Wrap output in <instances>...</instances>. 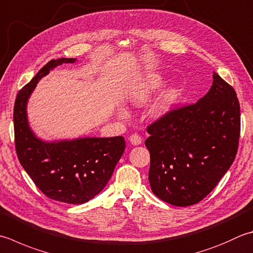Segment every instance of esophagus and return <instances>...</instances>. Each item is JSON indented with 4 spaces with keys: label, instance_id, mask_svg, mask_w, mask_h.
I'll return each mask as SVG.
<instances>
[{
    "label": "esophagus",
    "instance_id": "1",
    "mask_svg": "<svg viewBox=\"0 0 253 253\" xmlns=\"http://www.w3.org/2000/svg\"><path fill=\"white\" fill-rule=\"evenodd\" d=\"M129 141H130L131 145H133V146H139L140 143L142 142V139H141V137L139 135H137V133H133V135H131L129 137Z\"/></svg>",
    "mask_w": 253,
    "mask_h": 253
}]
</instances>
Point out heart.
<instances>
[{"label":"heart","mask_w":253,"mask_h":253,"mask_svg":"<svg viewBox=\"0 0 253 253\" xmlns=\"http://www.w3.org/2000/svg\"><path fill=\"white\" fill-rule=\"evenodd\" d=\"M161 83L162 78L159 74H151V76L143 79L136 86H133L128 97H129L130 102L135 104V105H142V104L149 101L150 96L161 85ZM177 96H179V92H177L176 87L168 88V90L162 93V95L155 105L152 106V115L155 117H161L171 112L177 101ZM118 114L124 116L126 113L124 111H120Z\"/></svg>","instance_id":"heart-1"}]
</instances>
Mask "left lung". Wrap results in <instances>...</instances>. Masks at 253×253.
I'll use <instances>...</instances> for the list:
<instances>
[{"mask_svg": "<svg viewBox=\"0 0 253 253\" xmlns=\"http://www.w3.org/2000/svg\"><path fill=\"white\" fill-rule=\"evenodd\" d=\"M149 182L160 200L190 206L209 195L236 158L240 136L237 94L217 73L195 104L171 111L148 127Z\"/></svg>", "mask_w": 253, "mask_h": 253, "instance_id": "8db88e82", "label": "left lung"}]
</instances>
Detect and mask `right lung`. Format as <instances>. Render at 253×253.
Returning <instances> with one entry per match:
<instances>
[{
  "instance_id": "1",
  "label": "right lung",
  "mask_w": 253,
  "mask_h": 253,
  "mask_svg": "<svg viewBox=\"0 0 253 253\" xmlns=\"http://www.w3.org/2000/svg\"><path fill=\"white\" fill-rule=\"evenodd\" d=\"M76 61L59 58L43 66L18 92L13 115L15 147L24 170L44 195L67 204H83L96 196L110 181L126 146L122 136L47 141L33 131L27 104L37 83L56 67Z\"/></svg>"
}]
</instances>
